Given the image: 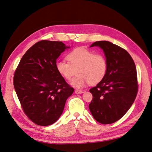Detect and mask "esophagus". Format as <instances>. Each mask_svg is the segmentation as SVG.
<instances>
[{
  "label": "esophagus",
  "instance_id": "obj_1",
  "mask_svg": "<svg viewBox=\"0 0 152 152\" xmlns=\"http://www.w3.org/2000/svg\"><path fill=\"white\" fill-rule=\"evenodd\" d=\"M83 91H82V90H79V89H76L75 90V93H76V94H81V93H82Z\"/></svg>",
  "mask_w": 152,
  "mask_h": 152
}]
</instances>
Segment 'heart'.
I'll return each mask as SVG.
<instances>
[{
	"label": "heart",
	"mask_w": 152,
	"mask_h": 152,
	"mask_svg": "<svg viewBox=\"0 0 152 152\" xmlns=\"http://www.w3.org/2000/svg\"><path fill=\"white\" fill-rule=\"evenodd\" d=\"M69 63L58 61L56 64L57 72L66 80H70L74 75L73 69L78 66V76L71 81V84L82 88L90 83L96 85L104 79L107 70V62L101 53H94L84 48H78L66 56Z\"/></svg>",
	"instance_id": "b5f03b06"
}]
</instances>
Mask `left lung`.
Segmentation results:
<instances>
[{
	"instance_id": "left-lung-1",
	"label": "left lung",
	"mask_w": 152,
	"mask_h": 152,
	"mask_svg": "<svg viewBox=\"0 0 152 152\" xmlns=\"http://www.w3.org/2000/svg\"><path fill=\"white\" fill-rule=\"evenodd\" d=\"M104 51L107 62L106 76L89 91L93 99L89 110L96 121L111 124L124 116L134 102L138 92L136 66L127 51L108 41H97L91 47Z\"/></svg>"
}]
</instances>
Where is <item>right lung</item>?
<instances>
[{
	"mask_svg": "<svg viewBox=\"0 0 152 152\" xmlns=\"http://www.w3.org/2000/svg\"><path fill=\"white\" fill-rule=\"evenodd\" d=\"M66 47L62 42L41 40L22 57L14 76L21 108L37 125L54 124L74 89L57 72L56 60Z\"/></svg>",
	"mask_w": 152,
	"mask_h": 152,
	"instance_id": "obj_1",
	"label": "right lung"
}]
</instances>
